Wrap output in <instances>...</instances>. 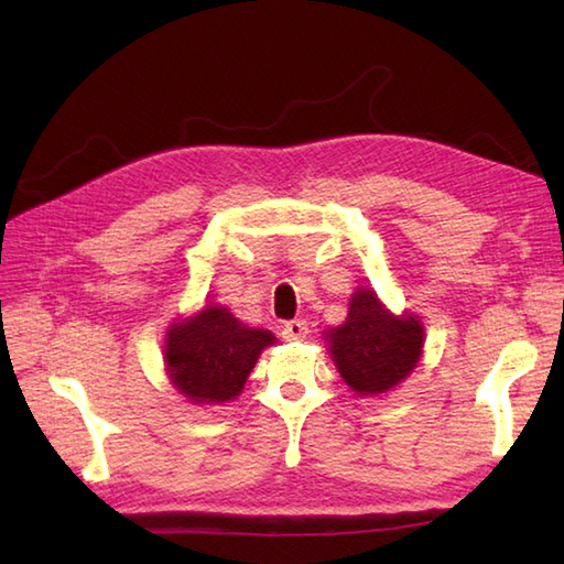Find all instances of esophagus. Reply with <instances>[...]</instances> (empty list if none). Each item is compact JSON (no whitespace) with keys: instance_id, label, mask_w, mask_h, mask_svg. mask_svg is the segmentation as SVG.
<instances>
[{"instance_id":"esophagus-1","label":"esophagus","mask_w":564,"mask_h":564,"mask_svg":"<svg viewBox=\"0 0 564 564\" xmlns=\"http://www.w3.org/2000/svg\"><path fill=\"white\" fill-rule=\"evenodd\" d=\"M305 334H308V324H305L303 319H292L282 327V338L284 340H303Z\"/></svg>"}]
</instances>
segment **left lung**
<instances>
[{
	"instance_id": "1",
	"label": "left lung",
	"mask_w": 564,
	"mask_h": 564,
	"mask_svg": "<svg viewBox=\"0 0 564 564\" xmlns=\"http://www.w3.org/2000/svg\"><path fill=\"white\" fill-rule=\"evenodd\" d=\"M322 336L348 388L360 398H379L419 367L425 329L419 315L390 313L373 289L357 286L346 322Z\"/></svg>"
}]
</instances>
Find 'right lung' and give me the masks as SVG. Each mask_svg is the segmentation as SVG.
I'll use <instances>...</instances> for the list:
<instances>
[{"label": "right lung", "mask_w": 564, "mask_h": 564, "mask_svg": "<svg viewBox=\"0 0 564 564\" xmlns=\"http://www.w3.org/2000/svg\"><path fill=\"white\" fill-rule=\"evenodd\" d=\"M275 334L247 327L226 305L209 303L169 324L164 369L169 383L199 406L232 402L240 395L261 352Z\"/></svg>", "instance_id": "add662e5"}]
</instances>
